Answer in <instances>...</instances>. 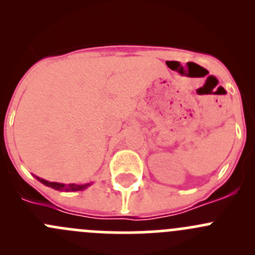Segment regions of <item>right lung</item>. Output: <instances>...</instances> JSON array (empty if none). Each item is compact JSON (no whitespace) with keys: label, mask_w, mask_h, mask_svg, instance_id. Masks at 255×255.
<instances>
[{"label":"right lung","mask_w":255,"mask_h":255,"mask_svg":"<svg viewBox=\"0 0 255 255\" xmlns=\"http://www.w3.org/2000/svg\"><path fill=\"white\" fill-rule=\"evenodd\" d=\"M37 179L39 180V181L42 182V184L47 185V186L51 187V189L60 190V191H63V190H65V191H80V190H84V189H86L87 186H90V184H85V185L69 184V185H65V184H60V182H50V181H47V180L40 179V177H37Z\"/></svg>","instance_id":"add662e5"}]
</instances>
